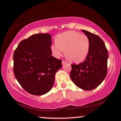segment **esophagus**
Segmentation results:
<instances>
[{
  "instance_id": "obj_1",
  "label": "esophagus",
  "mask_w": 121,
  "mask_h": 121,
  "mask_svg": "<svg viewBox=\"0 0 121 121\" xmlns=\"http://www.w3.org/2000/svg\"><path fill=\"white\" fill-rule=\"evenodd\" d=\"M66 64H67V62L66 61H65V60H62V65H65Z\"/></svg>"
}]
</instances>
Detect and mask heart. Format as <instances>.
<instances>
[{
  "label": "heart",
  "instance_id": "1",
  "mask_svg": "<svg viewBox=\"0 0 121 121\" xmlns=\"http://www.w3.org/2000/svg\"><path fill=\"white\" fill-rule=\"evenodd\" d=\"M56 43L51 47L53 56L60 58L65 52L69 59L76 63L85 60L89 53L91 43L89 37L74 30H68L58 35Z\"/></svg>",
  "mask_w": 121,
  "mask_h": 121
}]
</instances>
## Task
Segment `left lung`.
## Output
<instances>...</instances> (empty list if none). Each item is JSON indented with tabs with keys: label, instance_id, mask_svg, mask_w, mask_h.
<instances>
[{
	"label": "left lung",
	"instance_id": "8db88e82",
	"mask_svg": "<svg viewBox=\"0 0 121 121\" xmlns=\"http://www.w3.org/2000/svg\"><path fill=\"white\" fill-rule=\"evenodd\" d=\"M82 31L89 39V53L84 62L71 65L70 78L77 86L84 91H91L106 77L109 55L105 43L98 36L85 30Z\"/></svg>",
	"mask_w": 121,
	"mask_h": 121
}]
</instances>
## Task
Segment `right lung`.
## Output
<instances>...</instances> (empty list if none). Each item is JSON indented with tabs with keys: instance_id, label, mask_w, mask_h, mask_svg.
<instances>
[{
	"instance_id": "right-lung-1",
	"label": "right lung",
	"mask_w": 121,
	"mask_h": 121,
	"mask_svg": "<svg viewBox=\"0 0 121 121\" xmlns=\"http://www.w3.org/2000/svg\"><path fill=\"white\" fill-rule=\"evenodd\" d=\"M51 35L38 34L22 40L13 53V73L22 87L35 95L52 89L62 60L52 56Z\"/></svg>"
}]
</instances>
